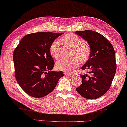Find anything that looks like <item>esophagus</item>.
Returning <instances> with one entry per match:
<instances>
[{"instance_id": "1", "label": "esophagus", "mask_w": 127, "mask_h": 127, "mask_svg": "<svg viewBox=\"0 0 127 127\" xmlns=\"http://www.w3.org/2000/svg\"><path fill=\"white\" fill-rule=\"evenodd\" d=\"M64 74H65L66 76H70V77H73V76H75V74L68 73V72H64Z\"/></svg>"}]
</instances>
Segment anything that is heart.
<instances>
[{
	"mask_svg": "<svg viewBox=\"0 0 127 127\" xmlns=\"http://www.w3.org/2000/svg\"><path fill=\"white\" fill-rule=\"evenodd\" d=\"M61 44L71 48V56H75L69 59H60L56 63L58 69L65 72H72L79 65V62H87L91 55V48L87 43H83V40L77 35L68 33L60 39ZM49 53L54 59H57L59 56V43L54 41L50 45ZM76 57L75 58V57ZM78 58L77 59V58Z\"/></svg>",
	"mask_w": 127,
	"mask_h": 127,
	"instance_id": "b5f03b06",
	"label": "heart"
}]
</instances>
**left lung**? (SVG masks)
<instances>
[{
    "label": "left lung",
    "mask_w": 127,
    "mask_h": 127,
    "mask_svg": "<svg viewBox=\"0 0 127 127\" xmlns=\"http://www.w3.org/2000/svg\"><path fill=\"white\" fill-rule=\"evenodd\" d=\"M75 34L88 41L91 48L90 58L80 68L88 74L80 75L82 84L76 90L86 98H98L109 90L115 75V51L105 36L95 31H80Z\"/></svg>",
    "instance_id": "left-lung-1"
}]
</instances>
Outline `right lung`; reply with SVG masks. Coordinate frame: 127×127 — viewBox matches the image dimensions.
Wrapping results in <instances>:
<instances>
[{"instance_id":"obj_1","label":"right lung","mask_w":127,"mask_h":127,"mask_svg":"<svg viewBox=\"0 0 127 127\" xmlns=\"http://www.w3.org/2000/svg\"><path fill=\"white\" fill-rule=\"evenodd\" d=\"M64 33L38 32L25 35L14 49L15 77L27 94L35 98L51 93L62 71H53L55 61L49 53L50 45ZM48 71V72H47Z\"/></svg>"}]
</instances>
